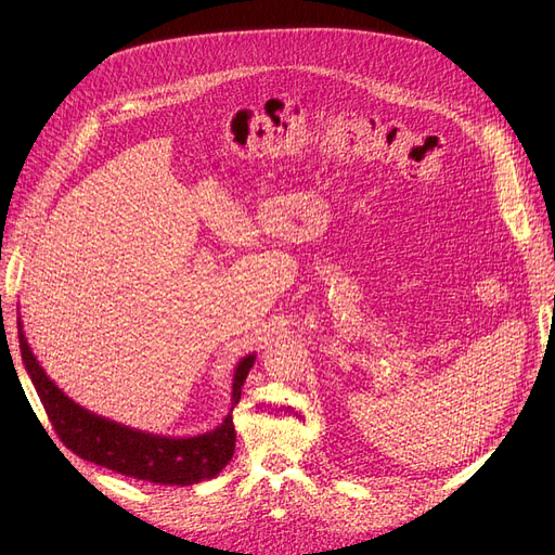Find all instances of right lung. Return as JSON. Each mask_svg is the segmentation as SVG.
<instances>
[{"instance_id":"right-lung-1","label":"right lung","mask_w":555,"mask_h":555,"mask_svg":"<svg viewBox=\"0 0 555 555\" xmlns=\"http://www.w3.org/2000/svg\"><path fill=\"white\" fill-rule=\"evenodd\" d=\"M17 335L22 362L44 404V412L55 434L80 459L132 479L164 486H193L214 479L231 461L233 448H236V429H233L231 412L216 429L199 436H189V439H172V436L149 434L114 423L87 412L85 406L65 396L63 389L55 387V383L36 360L31 346H28L20 319ZM254 353L243 358L236 366V373H233L231 410L241 400V391L249 369L254 366Z\"/></svg>"}]
</instances>
